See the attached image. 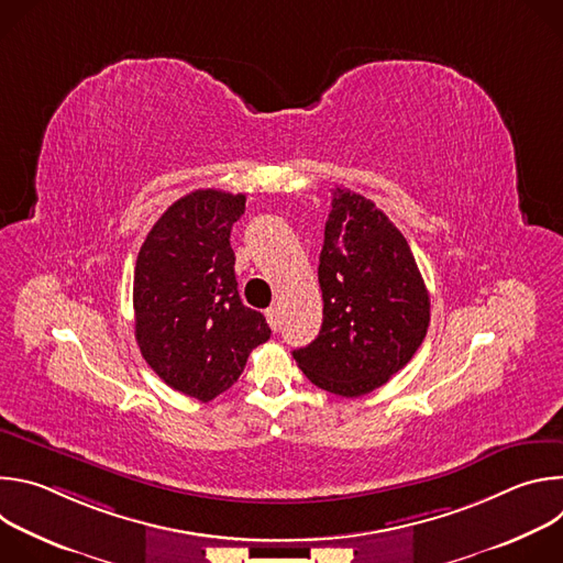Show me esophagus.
Here are the masks:
<instances>
[{"instance_id": "1", "label": "esophagus", "mask_w": 563, "mask_h": 563, "mask_svg": "<svg viewBox=\"0 0 563 563\" xmlns=\"http://www.w3.org/2000/svg\"><path fill=\"white\" fill-rule=\"evenodd\" d=\"M265 316H267V323H269V328L276 332V330H278V325H280L278 309H276V307H269V309L265 311Z\"/></svg>"}]
</instances>
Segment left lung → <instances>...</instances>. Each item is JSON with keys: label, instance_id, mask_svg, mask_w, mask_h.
Returning a JSON list of instances; mask_svg holds the SVG:
<instances>
[{"label": "left lung", "instance_id": "1", "mask_svg": "<svg viewBox=\"0 0 563 563\" xmlns=\"http://www.w3.org/2000/svg\"><path fill=\"white\" fill-rule=\"evenodd\" d=\"M318 283L323 325L294 358L320 389L356 398L404 369L430 325V296L415 254L367 198L336 187Z\"/></svg>", "mask_w": 563, "mask_h": 563}]
</instances>
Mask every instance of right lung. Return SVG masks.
<instances>
[{
  "instance_id": "add662e5",
  "label": "right lung",
  "mask_w": 563,
  "mask_h": 563,
  "mask_svg": "<svg viewBox=\"0 0 563 563\" xmlns=\"http://www.w3.org/2000/svg\"><path fill=\"white\" fill-rule=\"evenodd\" d=\"M243 194L198 189L176 200L148 231L133 276L135 341L169 387L202 404L243 374L272 330L240 300L233 222Z\"/></svg>"
}]
</instances>
